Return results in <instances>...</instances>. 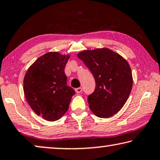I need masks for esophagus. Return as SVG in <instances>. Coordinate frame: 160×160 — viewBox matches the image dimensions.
Masks as SVG:
<instances>
[{"label":"esophagus","instance_id":"34e87169","mask_svg":"<svg viewBox=\"0 0 160 160\" xmlns=\"http://www.w3.org/2000/svg\"><path fill=\"white\" fill-rule=\"evenodd\" d=\"M75 91H76V92L78 93H78H81V92H82V87L77 88H76V89H75Z\"/></svg>","mask_w":160,"mask_h":160}]
</instances>
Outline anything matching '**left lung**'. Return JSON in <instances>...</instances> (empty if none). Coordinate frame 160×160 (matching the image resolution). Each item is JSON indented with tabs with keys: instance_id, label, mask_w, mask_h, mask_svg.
Segmentation results:
<instances>
[{
	"instance_id": "left-lung-1",
	"label": "left lung",
	"mask_w": 160,
	"mask_h": 160,
	"mask_svg": "<svg viewBox=\"0 0 160 160\" xmlns=\"http://www.w3.org/2000/svg\"><path fill=\"white\" fill-rule=\"evenodd\" d=\"M77 56L95 79L94 92L88 97L91 110L100 118L117 114L128 99L132 88L133 79L128 62L106 48L83 51Z\"/></svg>"
}]
</instances>
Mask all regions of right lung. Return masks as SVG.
I'll use <instances>...</instances> for the list:
<instances>
[{
  "instance_id": "1",
  "label": "right lung",
  "mask_w": 160,
  "mask_h": 160,
  "mask_svg": "<svg viewBox=\"0 0 160 160\" xmlns=\"http://www.w3.org/2000/svg\"><path fill=\"white\" fill-rule=\"evenodd\" d=\"M69 55L48 52L27 71L23 80L26 99L31 109L47 121L59 119L67 112L75 91L67 86L64 68Z\"/></svg>"
}]
</instances>
